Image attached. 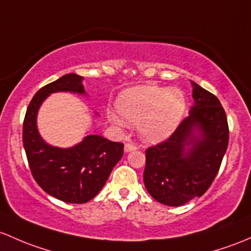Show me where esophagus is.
<instances>
[{
	"label": "esophagus",
	"mask_w": 251,
	"mask_h": 251,
	"mask_svg": "<svg viewBox=\"0 0 251 251\" xmlns=\"http://www.w3.org/2000/svg\"><path fill=\"white\" fill-rule=\"evenodd\" d=\"M124 149H125L126 152L132 151V150H136L137 149V146H136V144H133L132 142H127V143L125 144V148H124Z\"/></svg>",
	"instance_id": "obj_1"
}]
</instances>
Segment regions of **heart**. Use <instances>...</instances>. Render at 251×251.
I'll return each mask as SVG.
<instances>
[{
  "label": "heart",
  "instance_id": "heart-1",
  "mask_svg": "<svg viewBox=\"0 0 251 251\" xmlns=\"http://www.w3.org/2000/svg\"><path fill=\"white\" fill-rule=\"evenodd\" d=\"M116 114L110 115L118 125H138L148 142H160L174 132L186 110V97L178 88L138 85L126 89L115 101Z\"/></svg>",
  "mask_w": 251,
  "mask_h": 251
}]
</instances>
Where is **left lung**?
I'll list each match as a JSON object with an SVG mask.
<instances>
[{
  "mask_svg": "<svg viewBox=\"0 0 251 251\" xmlns=\"http://www.w3.org/2000/svg\"><path fill=\"white\" fill-rule=\"evenodd\" d=\"M192 84L195 104L166 141L146 150L144 185L166 205L201 197L214 181L228 146L226 113L215 95Z\"/></svg>",
  "mask_w": 251,
  "mask_h": 251,
  "instance_id": "obj_1",
  "label": "left lung"
}]
</instances>
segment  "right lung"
<instances>
[{"label":"right lung","instance_id":"add662e5","mask_svg":"<svg viewBox=\"0 0 251 251\" xmlns=\"http://www.w3.org/2000/svg\"><path fill=\"white\" fill-rule=\"evenodd\" d=\"M83 77L70 73L39 89L31 100L23 125V143L31 173L39 186L55 199L85 203L103 188L113 167L124 154V144L90 134L72 148L51 147L39 136L37 112L52 92L85 94Z\"/></svg>","mask_w":251,"mask_h":251}]
</instances>
